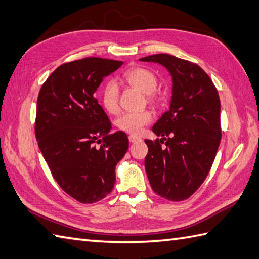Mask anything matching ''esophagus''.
Instances as JSON below:
<instances>
[{
    "label": "esophagus",
    "mask_w": 259,
    "mask_h": 259,
    "mask_svg": "<svg viewBox=\"0 0 259 259\" xmlns=\"http://www.w3.org/2000/svg\"><path fill=\"white\" fill-rule=\"evenodd\" d=\"M142 139L140 138V137H138V136H134V135L129 136V141L131 142V144H135V142H139Z\"/></svg>",
    "instance_id": "esophagus-1"
}]
</instances>
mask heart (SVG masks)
Wrapping results in <instances>:
<instances>
[{"label": "heart", "mask_w": 259, "mask_h": 259, "mask_svg": "<svg viewBox=\"0 0 259 259\" xmlns=\"http://www.w3.org/2000/svg\"><path fill=\"white\" fill-rule=\"evenodd\" d=\"M122 79L126 83L134 85L142 92L147 93V99L150 102H157L159 95L155 91L158 85V78L153 71L144 67H134L125 71ZM101 104L109 113H117L119 110V91L112 82L103 87L101 91ZM152 113L149 110L138 112H124L115 120L118 129L126 134L138 135L144 126L152 121Z\"/></svg>", "instance_id": "b5f03b06"}]
</instances>
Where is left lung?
<instances>
[{"label":"left lung","mask_w":259,"mask_h":259,"mask_svg":"<svg viewBox=\"0 0 259 259\" xmlns=\"http://www.w3.org/2000/svg\"><path fill=\"white\" fill-rule=\"evenodd\" d=\"M140 61L161 64L172 76L170 109L152 126L161 139L145 140L148 179L153 191L164 199L185 200L205 181L221 144L218 92L209 75L194 62L164 53Z\"/></svg>","instance_id":"obj_1"}]
</instances>
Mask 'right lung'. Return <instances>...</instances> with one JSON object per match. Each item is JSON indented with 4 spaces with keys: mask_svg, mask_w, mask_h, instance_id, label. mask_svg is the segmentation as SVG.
Returning a JSON list of instances; mask_svg holds the SVG:
<instances>
[{
    "mask_svg": "<svg viewBox=\"0 0 259 259\" xmlns=\"http://www.w3.org/2000/svg\"><path fill=\"white\" fill-rule=\"evenodd\" d=\"M122 64L95 57L63 63L38 92V148L59 186L82 203L111 192L115 166L128 150V137L110 134L111 122L95 97L104 76Z\"/></svg>",
    "mask_w": 259,
    "mask_h": 259,
    "instance_id": "add662e5",
    "label": "right lung"
}]
</instances>
